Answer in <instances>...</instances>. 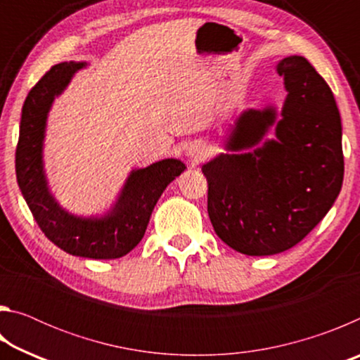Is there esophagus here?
<instances>
[{
  "label": "esophagus",
  "instance_id": "obj_1",
  "mask_svg": "<svg viewBox=\"0 0 360 360\" xmlns=\"http://www.w3.org/2000/svg\"><path fill=\"white\" fill-rule=\"evenodd\" d=\"M205 148L200 143H192L191 146H188V149H187V155L191 157V158H193L195 162H198V160H202V158L205 157Z\"/></svg>",
  "mask_w": 360,
  "mask_h": 360
}]
</instances>
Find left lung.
<instances>
[{
	"label": "left lung",
	"mask_w": 360,
	"mask_h": 360,
	"mask_svg": "<svg viewBox=\"0 0 360 360\" xmlns=\"http://www.w3.org/2000/svg\"><path fill=\"white\" fill-rule=\"evenodd\" d=\"M276 71L288 90L281 119L271 106L243 111L225 144L235 154L202 167L212 227L246 255L278 254L300 243L343 184L341 119L330 87L300 56L283 58ZM273 124L277 139L259 148Z\"/></svg>",
	"instance_id": "1"
}]
</instances>
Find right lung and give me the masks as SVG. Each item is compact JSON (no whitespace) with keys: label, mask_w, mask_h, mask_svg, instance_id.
<instances>
[{"label":"right lung","mask_w":360,"mask_h":360,"mask_svg":"<svg viewBox=\"0 0 360 360\" xmlns=\"http://www.w3.org/2000/svg\"><path fill=\"white\" fill-rule=\"evenodd\" d=\"M85 63L66 62L52 66L30 90L22 108L15 174L30 211L49 240L71 255L87 259H119L144 236L154 206L186 165L176 158L135 169L127 179L112 210L103 217H77L66 212L49 192L42 168L47 112Z\"/></svg>","instance_id":"1"}]
</instances>
